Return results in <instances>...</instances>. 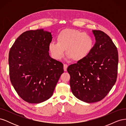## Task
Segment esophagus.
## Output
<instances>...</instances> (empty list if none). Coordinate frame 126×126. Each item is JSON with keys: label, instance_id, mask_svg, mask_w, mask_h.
<instances>
[{"label": "esophagus", "instance_id": "1", "mask_svg": "<svg viewBox=\"0 0 126 126\" xmlns=\"http://www.w3.org/2000/svg\"><path fill=\"white\" fill-rule=\"evenodd\" d=\"M67 67H68V65L67 64H63V70L64 71H67Z\"/></svg>", "mask_w": 126, "mask_h": 126}]
</instances>
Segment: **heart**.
<instances>
[{
	"label": "heart",
	"mask_w": 126,
	"mask_h": 126,
	"mask_svg": "<svg viewBox=\"0 0 126 126\" xmlns=\"http://www.w3.org/2000/svg\"><path fill=\"white\" fill-rule=\"evenodd\" d=\"M57 43L51 42L48 48L55 59L63 58L64 50L66 55L74 61L85 59L92 51L94 41L89 33L72 29L63 30L57 37Z\"/></svg>",
	"instance_id": "b5f03b06"
}]
</instances>
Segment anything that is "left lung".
I'll list each match as a JSON object with an SVG mask.
<instances>
[{
	"label": "left lung",
	"mask_w": 126,
	"mask_h": 126,
	"mask_svg": "<svg viewBox=\"0 0 126 126\" xmlns=\"http://www.w3.org/2000/svg\"><path fill=\"white\" fill-rule=\"evenodd\" d=\"M96 43L85 59L67 68L72 94L78 99L92 103L103 99L115 84L118 54L111 38L101 30H93Z\"/></svg>",
	"instance_id": "8db88e82"
}]
</instances>
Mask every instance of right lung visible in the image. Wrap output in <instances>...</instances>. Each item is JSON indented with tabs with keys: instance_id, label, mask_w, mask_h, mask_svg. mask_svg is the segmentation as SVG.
I'll list each match as a JSON object with an SVG mask.
<instances>
[{
	"instance_id": "add662e5",
	"label": "right lung",
	"mask_w": 126,
	"mask_h": 126,
	"mask_svg": "<svg viewBox=\"0 0 126 126\" xmlns=\"http://www.w3.org/2000/svg\"><path fill=\"white\" fill-rule=\"evenodd\" d=\"M50 32L28 30L15 40L9 53L11 84L25 101L39 104L50 98L63 72V64L51 58Z\"/></svg>"
}]
</instances>
